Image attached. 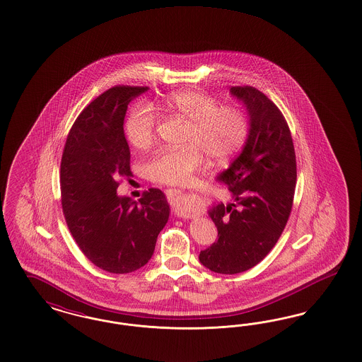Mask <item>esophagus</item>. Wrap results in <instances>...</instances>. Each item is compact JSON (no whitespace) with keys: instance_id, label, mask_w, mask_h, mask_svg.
<instances>
[{"instance_id":"34e87169","label":"esophagus","mask_w":362,"mask_h":362,"mask_svg":"<svg viewBox=\"0 0 362 362\" xmlns=\"http://www.w3.org/2000/svg\"><path fill=\"white\" fill-rule=\"evenodd\" d=\"M166 194H168V200L173 206H178V205L185 204L189 200V197H190L185 192L178 190V189H169V190H166Z\"/></svg>"}]
</instances>
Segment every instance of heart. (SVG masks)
Segmentation results:
<instances>
[{"instance_id":"b5f03b06","label":"heart","mask_w":362,"mask_h":362,"mask_svg":"<svg viewBox=\"0 0 362 362\" xmlns=\"http://www.w3.org/2000/svg\"><path fill=\"white\" fill-rule=\"evenodd\" d=\"M163 111L187 121L185 145L180 148H160L145 163L151 181L181 185L204 165L205 156L224 161L244 145L248 121L240 110L217 107L212 96L199 90H181L162 100ZM126 135L136 148H148L156 136V114L151 106L141 103L126 122Z\"/></svg>"}]
</instances>
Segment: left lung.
Instances as JSON below:
<instances>
[{"label": "left lung", "instance_id": "left-lung-1", "mask_svg": "<svg viewBox=\"0 0 362 362\" xmlns=\"http://www.w3.org/2000/svg\"><path fill=\"white\" fill-rule=\"evenodd\" d=\"M248 117L240 154L216 180L232 200L214 204L208 214L217 240L200 252V263L217 274H239L262 262L281 238L296 184L294 144L287 122L254 87H230Z\"/></svg>", "mask_w": 362, "mask_h": 362}]
</instances>
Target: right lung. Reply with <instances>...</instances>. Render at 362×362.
<instances>
[{"mask_svg": "<svg viewBox=\"0 0 362 362\" xmlns=\"http://www.w3.org/2000/svg\"><path fill=\"white\" fill-rule=\"evenodd\" d=\"M148 87H112L84 108L67 136L60 166L62 205L81 252L96 267L129 274L154 254L170 206L160 189L138 201L119 196L130 148L123 123L129 103Z\"/></svg>", "mask_w": 362, "mask_h": 362, "instance_id": "1", "label": "right lung"}]
</instances>
